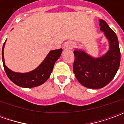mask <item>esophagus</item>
Wrapping results in <instances>:
<instances>
[{"label": "esophagus", "instance_id": "esophagus-1", "mask_svg": "<svg viewBox=\"0 0 124 124\" xmlns=\"http://www.w3.org/2000/svg\"><path fill=\"white\" fill-rule=\"evenodd\" d=\"M74 47V43L72 42H67L64 45V50H71Z\"/></svg>", "mask_w": 124, "mask_h": 124}]
</instances>
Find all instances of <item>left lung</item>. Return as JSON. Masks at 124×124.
I'll use <instances>...</instances> for the list:
<instances>
[{
	"label": "left lung",
	"instance_id": "obj_1",
	"mask_svg": "<svg viewBox=\"0 0 124 124\" xmlns=\"http://www.w3.org/2000/svg\"><path fill=\"white\" fill-rule=\"evenodd\" d=\"M100 30L109 40V50L100 58H94L82 50H74L73 72L78 82L86 88H101L112 80L120 64V50L116 33L106 21L100 19Z\"/></svg>",
	"mask_w": 124,
	"mask_h": 124
}]
</instances>
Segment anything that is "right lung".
<instances>
[{
    "label": "right lung",
    "mask_w": 124,
    "mask_h": 124,
    "mask_svg": "<svg viewBox=\"0 0 124 124\" xmlns=\"http://www.w3.org/2000/svg\"><path fill=\"white\" fill-rule=\"evenodd\" d=\"M2 46V58L4 70L7 76L13 83L23 88H33L44 84L50 76L54 64L59 58L62 52V49L52 50L48 53L41 64L35 70L28 73H17L9 70L5 65L4 59V47Z\"/></svg>",
    "instance_id": "right-lung-1"
}]
</instances>
